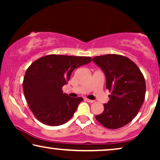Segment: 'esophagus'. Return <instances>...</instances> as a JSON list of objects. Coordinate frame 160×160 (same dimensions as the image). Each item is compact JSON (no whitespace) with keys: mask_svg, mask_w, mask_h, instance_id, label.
I'll return each mask as SVG.
<instances>
[{"mask_svg":"<svg viewBox=\"0 0 160 160\" xmlns=\"http://www.w3.org/2000/svg\"><path fill=\"white\" fill-rule=\"evenodd\" d=\"M84 100H86L87 102H90V103H92V102H95V101H94V100H89V99H88V98H85Z\"/></svg>","mask_w":160,"mask_h":160,"instance_id":"obj_1","label":"esophagus"}]
</instances>
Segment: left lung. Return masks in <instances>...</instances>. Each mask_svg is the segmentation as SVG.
Returning <instances> with one entry per match:
<instances>
[{
  "mask_svg": "<svg viewBox=\"0 0 160 160\" xmlns=\"http://www.w3.org/2000/svg\"><path fill=\"white\" fill-rule=\"evenodd\" d=\"M92 60L104 72L110 100L95 119L108 129L122 128L135 117L146 95L145 78L135 63L116 54L96 56Z\"/></svg>",
  "mask_w": 160,
  "mask_h": 160,
  "instance_id": "obj_1",
  "label": "left lung"
}]
</instances>
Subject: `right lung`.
<instances>
[{"label": "right lung", "mask_w": 160, "mask_h": 160, "mask_svg": "<svg viewBox=\"0 0 160 160\" xmlns=\"http://www.w3.org/2000/svg\"><path fill=\"white\" fill-rule=\"evenodd\" d=\"M92 61L90 57L49 54L28 67L22 87L28 106L35 117L49 126H59L68 121L82 98H73L63 93L62 87L74 69Z\"/></svg>", "instance_id": "1"}]
</instances>
